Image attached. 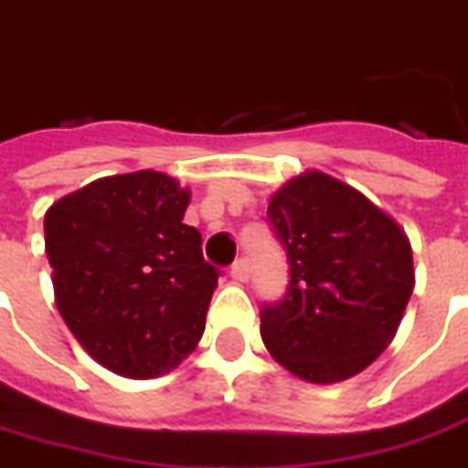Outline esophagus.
<instances>
[{"label":"esophagus","instance_id":"obj_1","mask_svg":"<svg viewBox=\"0 0 468 468\" xmlns=\"http://www.w3.org/2000/svg\"><path fill=\"white\" fill-rule=\"evenodd\" d=\"M230 277L235 282H246L249 280V261L246 259H238L233 266H230Z\"/></svg>","mask_w":468,"mask_h":468}]
</instances>
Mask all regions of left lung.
I'll use <instances>...</instances> for the list:
<instances>
[{
  "instance_id": "obj_1",
  "label": "left lung",
  "mask_w": 468,
  "mask_h": 468,
  "mask_svg": "<svg viewBox=\"0 0 468 468\" xmlns=\"http://www.w3.org/2000/svg\"><path fill=\"white\" fill-rule=\"evenodd\" d=\"M266 218L290 264L284 298L261 308L269 355L308 383L357 376L391 345L411 298L410 238L321 170L274 191Z\"/></svg>"
}]
</instances>
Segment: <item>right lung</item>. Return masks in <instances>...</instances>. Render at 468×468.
Returning <instances> with one entry per match:
<instances>
[{
    "instance_id": "add662e5",
    "label": "right lung",
    "mask_w": 468,
    "mask_h": 468,
    "mask_svg": "<svg viewBox=\"0 0 468 468\" xmlns=\"http://www.w3.org/2000/svg\"><path fill=\"white\" fill-rule=\"evenodd\" d=\"M191 194L157 170L98 178L43 219L57 308L92 360L154 378L199 345L219 271L184 225Z\"/></svg>"
}]
</instances>
